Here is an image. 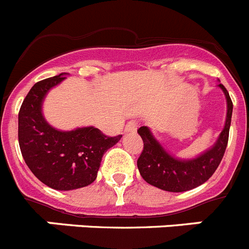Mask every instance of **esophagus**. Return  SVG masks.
Segmentation results:
<instances>
[{
  "label": "esophagus",
  "instance_id": "1",
  "mask_svg": "<svg viewBox=\"0 0 249 249\" xmlns=\"http://www.w3.org/2000/svg\"><path fill=\"white\" fill-rule=\"evenodd\" d=\"M124 131L127 133H135L137 131V122L136 121H129V122H127L126 127H124Z\"/></svg>",
  "mask_w": 249,
  "mask_h": 249
}]
</instances>
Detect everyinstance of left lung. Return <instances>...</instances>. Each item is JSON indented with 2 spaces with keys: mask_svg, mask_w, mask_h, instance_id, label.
I'll return each instance as SVG.
<instances>
[{
  "mask_svg": "<svg viewBox=\"0 0 249 249\" xmlns=\"http://www.w3.org/2000/svg\"><path fill=\"white\" fill-rule=\"evenodd\" d=\"M227 100V117L218 140L208 151L191 160L173 157L162 147L146 126L138 128V135L143 141V151L137 160L141 176L147 183L168 192H184L201 186L212 177L223 158L230 136L233 103L230 93L219 83Z\"/></svg>",
  "mask_w": 249,
  "mask_h": 249,
  "instance_id": "8db88e82",
  "label": "left lung"
}]
</instances>
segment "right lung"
Returning <instances> with one entry per match:
<instances>
[{"label": "right lung", "instance_id": "right-lung-1", "mask_svg": "<svg viewBox=\"0 0 249 249\" xmlns=\"http://www.w3.org/2000/svg\"><path fill=\"white\" fill-rule=\"evenodd\" d=\"M65 78L61 73L37 82L18 113L22 157L39 181L58 191L77 190L94 182L105 152L122 137H108L92 126L58 131L48 124L42 114L43 100Z\"/></svg>", "mask_w": 249, "mask_h": 249}]
</instances>
